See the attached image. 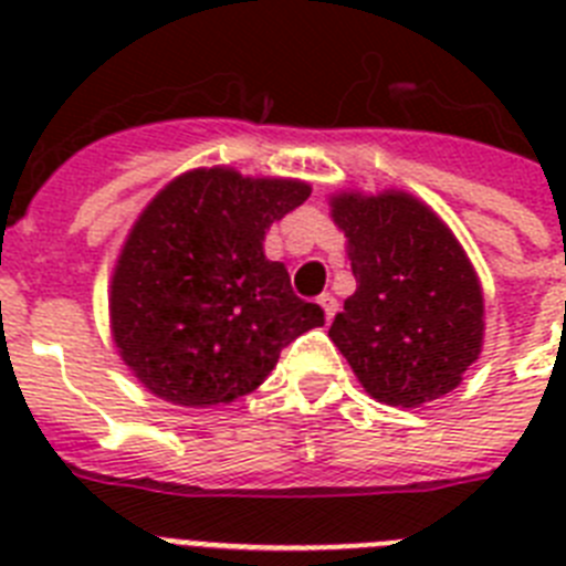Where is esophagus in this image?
<instances>
[{"instance_id": "obj_1", "label": "esophagus", "mask_w": 566, "mask_h": 566, "mask_svg": "<svg viewBox=\"0 0 566 566\" xmlns=\"http://www.w3.org/2000/svg\"><path fill=\"white\" fill-rule=\"evenodd\" d=\"M317 303L323 306V312H326V323H332L334 314H337V300H334L332 294H319Z\"/></svg>"}]
</instances>
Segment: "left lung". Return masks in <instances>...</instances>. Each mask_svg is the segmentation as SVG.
Wrapping results in <instances>:
<instances>
[{
  "label": "left lung",
  "mask_w": 566,
  "mask_h": 566,
  "mask_svg": "<svg viewBox=\"0 0 566 566\" xmlns=\"http://www.w3.org/2000/svg\"><path fill=\"white\" fill-rule=\"evenodd\" d=\"M357 292L328 337L377 402L417 408L451 394L479 359L484 300L468 254L413 195L339 192Z\"/></svg>",
  "instance_id": "left-lung-1"
}]
</instances>
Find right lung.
<instances>
[{"label": "right lung", "instance_id": "add662e5", "mask_svg": "<svg viewBox=\"0 0 566 566\" xmlns=\"http://www.w3.org/2000/svg\"><path fill=\"white\" fill-rule=\"evenodd\" d=\"M312 187L227 167L178 175L129 229L109 286L115 348L138 382L184 408L247 397L294 337L326 323L263 254L266 229Z\"/></svg>", "mask_w": 566, "mask_h": 566}]
</instances>
